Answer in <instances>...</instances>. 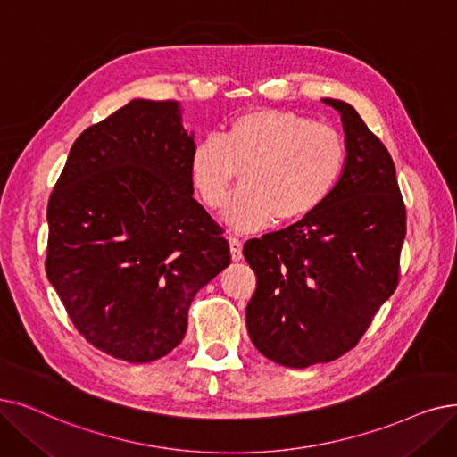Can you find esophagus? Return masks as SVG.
<instances>
[{"instance_id":"34e87169","label":"esophagus","mask_w":457,"mask_h":457,"mask_svg":"<svg viewBox=\"0 0 457 457\" xmlns=\"http://www.w3.org/2000/svg\"><path fill=\"white\" fill-rule=\"evenodd\" d=\"M229 250H231V260L233 262L243 260V241L239 239V237L229 235Z\"/></svg>"}]
</instances>
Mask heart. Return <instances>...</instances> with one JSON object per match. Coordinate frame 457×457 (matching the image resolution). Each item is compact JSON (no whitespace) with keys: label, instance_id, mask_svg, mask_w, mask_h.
<instances>
[{"label":"heart","instance_id":"heart-1","mask_svg":"<svg viewBox=\"0 0 457 457\" xmlns=\"http://www.w3.org/2000/svg\"><path fill=\"white\" fill-rule=\"evenodd\" d=\"M347 149L330 125L289 110H252L235 117L224 134L197 142L190 179L204 205L222 209L239 171L226 222L262 229L296 222L327 202L345 170Z\"/></svg>","mask_w":457,"mask_h":457}]
</instances>
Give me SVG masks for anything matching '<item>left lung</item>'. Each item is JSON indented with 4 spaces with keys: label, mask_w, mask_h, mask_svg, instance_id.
Segmentation results:
<instances>
[{
    "label": "left lung",
    "mask_w": 457,
    "mask_h": 457,
    "mask_svg": "<svg viewBox=\"0 0 457 457\" xmlns=\"http://www.w3.org/2000/svg\"><path fill=\"white\" fill-rule=\"evenodd\" d=\"M345 170L323 205L286 229L250 239L257 286L246 306L252 344L267 359L306 368L353 349L398 287L407 229L394 161L356 110L334 98Z\"/></svg>",
    "instance_id": "8db88e82"
}]
</instances>
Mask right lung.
<instances>
[{
  "label": "right lung",
  "instance_id": "right-lung-1",
  "mask_svg": "<svg viewBox=\"0 0 457 457\" xmlns=\"http://www.w3.org/2000/svg\"><path fill=\"white\" fill-rule=\"evenodd\" d=\"M194 134L173 101L134 98L72 144L48 202L46 276L84 338L144 364L181 344L229 245L192 194Z\"/></svg>",
  "mask_w": 457,
  "mask_h": 457
}]
</instances>
